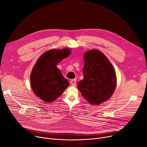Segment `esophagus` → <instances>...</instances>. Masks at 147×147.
<instances>
[{
    "mask_svg": "<svg viewBox=\"0 0 147 147\" xmlns=\"http://www.w3.org/2000/svg\"><path fill=\"white\" fill-rule=\"evenodd\" d=\"M70 83L73 86H75L76 84V79H72L70 80Z\"/></svg>",
    "mask_w": 147,
    "mask_h": 147,
    "instance_id": "esophagus-1",
    "label": "esophagus"
}]
</instances>
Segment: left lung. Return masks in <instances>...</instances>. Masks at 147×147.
<instances>
[{
    "label": "left lung",
    "mask_w": 147,
    "mask_h": 147,
    "mask_svg": "<svg viewBox=\"0 0 147 147\" xmlns=\"http://www.w3.org/2000/svg\"><path fill=\"white\" fill-rule=\"evenodd\" d=\"M83 79L78 87L91 104L99 105L109 99L116 86V76L109 60L101 51L90 50L83 56Z\"/></svg>",
    "instance_id": "8db88e82"
}]
</instances>
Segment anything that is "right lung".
<instances>
[{"mask_svg":"<svg viewBox=\"0 0 147 147\" xmlns=\"http://www.w3.org/2000/svg\"><path fill=\"white\" fill-rule=\"evenodd\" d=\"M70 50L52 49L38 58L30 76L31 86L34 93L46 102H52L63 93L69 86L68 80L57 67L67 57Z\"/></svg>","mask_w":147,"mask_h":147,"instance_id":"right-lung-1","label":"right lung"}]
</instances>
